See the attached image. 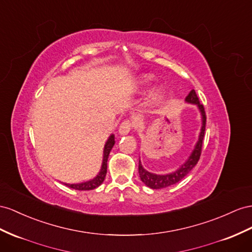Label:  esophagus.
Masks as SVG:
<instances>
[{
    "label": "esophagus",
    "mask_w": 252,
    "mask_h": 252,
    "mask_svg": "<svg viewBox=\"0 0 252 252\" xmlns=\"http://www.w3.org/2000/svg\"><path fill=\"white\" fill-rule=\"evenodd\" d=\"M132 126H133L132 122L128 121V120H126V121H124V122H122V124L120 125L118 132H119L120 135H126V134L130 133V131L132 130Z\"/></svg>",
    "instance_id": "34e87169"
}]
</instances>
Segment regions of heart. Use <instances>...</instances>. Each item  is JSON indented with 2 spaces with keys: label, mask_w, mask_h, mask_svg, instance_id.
<instances>
[{
  "label": "heart",
  "mask_w": 252,
  "mask_h": 252,
  "mask_svg": "<svg viewBox=\"0 0 252 252\" xmlns=\"http://www.w3.org/2000/svg\"><path fill=\"white\" fill-rule=\"evenodd\" d=\"M152 82H153V77L151 75H144L139 81L140 85H143V86H149V85H151Z\"/></svg>",
  "instance_id": "obj_1"
}]
</instances>
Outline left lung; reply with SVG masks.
Listing matches in <instances>:
<instances>
[{
  "label": "left lung",
  "mask_w": 252,
  "mask_h": 252,
  "mask_svg": "<svg viewBox=\"0 0 252 252\" xmlns=\"http://www.w3.org/2000/svg\"><path fill=\"white\" fill-rule=\"evenodd\" d=\"M185 103L196 105L200 113V117H201V127H200L198 140L196 141L195 146H193V149L191 150L189 157L186 158L185 162L181 164V166H180L179 168H177L175 171L169 172V173H160V175H158V173H153V172L148 171L147 169L144 168V166L141 164L140 158H139V164H138L139 178L141 181L144 182L145 185H147L148 188H150L152 189H160L168 188V186L181 181L184 177L188 176L189 173L192 170L193 167L196 166V164L199 160L200 154H201L202 140L204 137V131H205V119H206L204 107L202 104H200L197 94L193 89L185 98Z\"/></svg>",
  "instance_id": "8db88e82"
}]
</instances>
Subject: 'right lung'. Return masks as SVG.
I'll use <instances>...</instances> for the list:
<instances>
[{
	"label": "right lung",
	"mask_w": 252,
	"mask_h": 252,
	"mask_svg": "<svg viewBox=\"0 0 252 252\" xmlns=\"http://www.w3.org/2000/svg\"><path fill=\"white\" fill-rule=\"evenodd\" d=\"M115 145V135L111 134L109 137L107 138L106 143L104 145V149H103V159H102V164H101V168L99 170V172L96 173V176L93 179L87 180L85 182H81V183H63L68 188L72 189H76V190H92L96 188L103 183L106 176L107 172V159H108V156L109 152L113 149V147Z\"/></svg>",
	"instance_id": "add662e5"
}]
</instances>
